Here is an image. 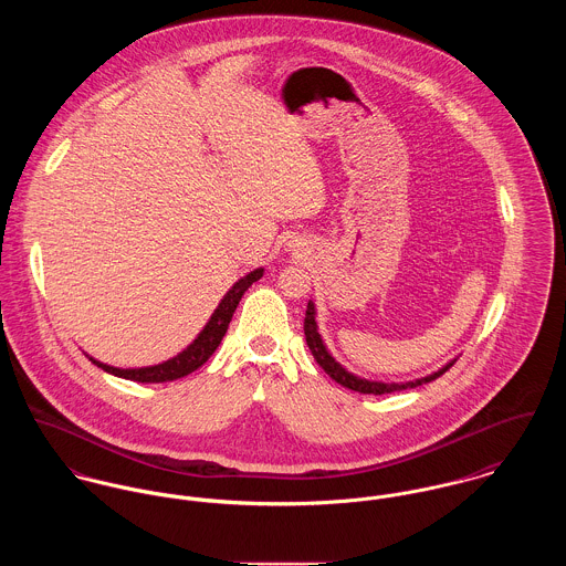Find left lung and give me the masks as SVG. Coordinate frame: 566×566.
I'll list each match as a JSON object with an SVG mask.
<instances>
[{"mask_svg": "<svg viewBox=\"0 0 566 566\" xmlns=\"http://www.w3.org/2000/svg\"><path fill=\"white\" fill-rule=\"evenodd\" d=\"M314 314H316L314 313V304L313 302H308L306 318H304V334H306V343H308V347H311V352H313L314 360L318 363V367H321L327 376L332 377L334 381H338L340 386L349 388V390H358V392H365V395H384V392L417 388V386H421V384H428V381H432V379L442 376V374H444L449 367H453V363H455V360H451L449 365H444L442 369H439V371L432 374V376L412 379V381H401V384H395V381L384 384V381L363 379V377L354 376V374H349L347 369H343V367L329 356V352L325 349V345H323V340H321V334H318V329H316Z\"/></svg>", "mask_w": 566, "mask_h": 566, "instance_id": "left-lung-1", "label": "left lung"}]
</instances>
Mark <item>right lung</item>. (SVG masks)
I'll use <instances>...</instances> for the list:
<instances>
[{"instance_id":"right-lung-1","label":"right lung","mask_w":566,"mask_h":566,"mask_svg":"<svg viewBox=\"0 0 566 566\" xmlns=\"http://www.w3.org/2000/svg\"><path fill=\"white\" fill-rule=\"evenodd\" d=\"M264 269H255L252 273H248L245 277H241L230 291L228 295L221 300V304L217 306V311L210 316V321L206 323V327L199 332V336L190 343L189 347L178 354L176 358L163 363V365H154V367H143V369H117V367H108L104 363L93 360L99 369H104L106 374H113L117 377H126L134 381H171L178 377L189 376L192 371H197L219 347L221 338L228 332V325L232 321V314L237 311L243 293L252 286L253 282H258L262 277Z\"/></svg>"}]
</instances>
